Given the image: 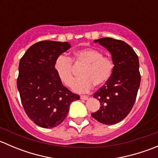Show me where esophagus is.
I'll use <instances>...</instances> for the list:
<instances>
[{
	"mask_svg": "<svg viewBox=\"0 0 158 158\" xmlns=\"http://www.w3.org/2000/svg\"><path fill=\"white\" fill-rule=\"evenodd\" d=\"M80 98L82 100H87L89 98V97L87 95H81Z\"/></svg>",
	"mask_w": 158,
	"mask_h": 158,
	"instance_id": "obj_1",
	"label": "esophagus"
}]
</instances>
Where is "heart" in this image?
Wrapping results in <instances>:
<instances>
[{
  "label": "heart",
  "mask_w": 158,
  "mask_h": 158,
  "mask_svg": "<svg viewBox=\"0 0 158 158\" xmlns=\"http://www.w3.org/2000/svg\"><path fill=\"white\" fill-rule=\"evenodd\" d=\"M76 63L85 65L80 79L72 84V89L78 93H85L94 85H104L109 80L114 71V62L111 58L103 56L100 51L93 48H84L76 51L73 56ZM54 69L62 83L66 86L71 85L73 79V64L69 57L60 56L54 63Z\"/></svg>",
  "instance_id": "heart-1"
}]
</instances>
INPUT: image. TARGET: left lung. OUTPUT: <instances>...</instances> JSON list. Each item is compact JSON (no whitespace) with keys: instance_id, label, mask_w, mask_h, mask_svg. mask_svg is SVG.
Returning <instances> with one entry per match:
<instances>
[{"instance_id":"1","label":"left lung","mask_w":158,"mask_h":158,"mask_svg":"<svg viewBox=\"0 0 158 158\" xmlns=\"http://www.w3.org/2000/svg\"><path fill=\"white\" fill-rule=\"evenodd\" d=\"M94 43L109 51L114 67L109 80L94 94L101 106L92 116L105 125H114L123 120L135 104L141 82L139 60L124 41L104 37Z\"/></svg>"}]
</instances>
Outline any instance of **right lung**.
<instances>
[{
	"instance_id": "add662e5",
	"label": "right lung",
	"mask_w": 158,
	"mask_h": 158,
	"mask_svg": "<svg viewBox=\"0 0 158 158\" xmlns=\"http://www.w3.org/2000/svg\"><path fill=\"white\" fill-rule=\"evenodd\" d=\"M71 47L68 42L45 40L32 45L19 63L17 89L27 114L38 126L52 128L67 116L69 106L79 95L64 86L54 63Z\"/></svg>"
}]
</instances>
